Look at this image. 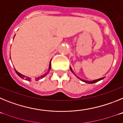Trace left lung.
<instances>
[{
    "label": "left lung",
    "instance_id": "8db88e82",
    "mask_svg": "<svg viewBox=\"0 0 123 123\" xmlns=\"http://www.w3.org/2000/svg\"><path fill=\"white\" fill-rule=\"evenodd\" d=\"M70 69H71V72H72L74 74L75 76H76L77 77V78H79V79H80L81 81H83V82H86V83H87V84H93V83H95V82H98V81H100V80H102V79H104V78H99V79H95V80H93V81H86V80H84V79H81V78H79V77H78V76H76V74H75V73L73 72V69H72V68H71V67H70Z\"/></svg>",
    "mask_w": 123,
    "mask_h": 123
}]
</instances>
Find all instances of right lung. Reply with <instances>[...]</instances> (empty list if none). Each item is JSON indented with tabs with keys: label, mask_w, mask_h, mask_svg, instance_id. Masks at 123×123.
Returning <instances> with one entry per match:
<instances>
[{
	"label": "right lung",
	"mask_w": 123,
	"mask_h": 123,
	"mask_svg": "<svg viewBox=\"0 0 123 123\" xmlns=\"http://www.w3.org/2000/svg\"><path fill=\"white\" fill-rule=\"evenodd\" d=\"M14 37H15V36H14ZM14 37H13V39H14ZM50 69H51V60H50V62L49 67V69H48V71H47V72L45 74H44L42 75L41 76L37 77V78H36V81H38V80H39V79H42V78H44V77H45V76H46V75L47 74H48V73L49 72L50 70ZM15 71H16V73H17V74H18V76H19L20 77V78H22V79H25V80H26V81H31V78H29V77H28V76H24L23 74H21V73H19L18 72V71H17V70H16V69H15Z\"/></svg>",
	"instance_id": "right-lung-1"
}]
</instances>
